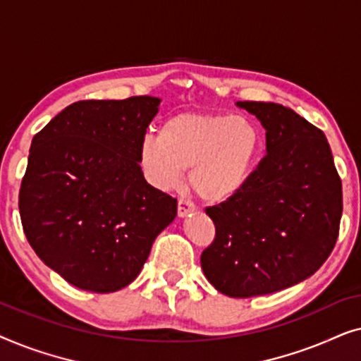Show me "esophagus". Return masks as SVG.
Returning a JSON list of instances; mask_svg holds the SVG:
<instances>
[{
  "instance_id": "1",
  "label": "esophagus",
  "mask_w": 361,
  "mask_h": 361,
  "mask_svg": "<svg viewBox=\"0 0 361 361\" xmlns=\"http://www.w3.org/2000/svg\"><path fill=\"white\" fill-rule=\"evenodd\" d=\"M195 212V207L190 204L189 200H179V204H177V215L180 216V219H184V216H187L189 214H194Z\"/></svg>"
}]
</instances>
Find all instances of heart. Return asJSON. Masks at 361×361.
<instances>
[{"instance_id": "obj_1", "label": "heart", "mask_w": 361, "mask_h": 361, "mask_svg": "<svg viewBox=\"0 0 361 361\" xmlns=\"http://www.w3.org/2000/svg\"><path fill=\"white\" fill-rule=\"evenodd\" d=\"M263 136L243 115L184 111L162 123L159 136L140 142L137 161L149 184L174 189L189 169V185L207 204L240 194L258 164Z\"/></svg>"}]
</instances>
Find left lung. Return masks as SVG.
Segmentation results:
<instances>
[{
  "label": "left lung",
  "instance_id": "left-lung-1",
  "mask_svg": "<svg viewBox=\"0 0 361 361\" xmlns=\"http://www.w3.org/2000/svg\"><path fill=\"white\" fill-rule=\"evenodd\" d=\"M266 130V156L243 190L209 207L215 240L200 256L205 278L230 298L302 283L332 253L342 219V180L327 137L278 103L236 102Z\"/></svg>",
  "mask_w": 361,
  "mask_h": 361
}]
</instances>
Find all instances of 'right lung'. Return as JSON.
<instances>
[{"label":"right lung","mask_w":361,"mask_h":361,"mask_svg":"<svg viewBox=\"0 0 361 361\" xmlns=\"http://www.w3.org/2000/svg\"><path fill=\"white\" fill-rule=\"evenodd\" d=\"M161 98L83 100L36 136L19 190L24 233L67 283L115 293L133 283L177 200L149 185L137 151Z\"/></svg>","instance_id":"add662e5"}]
</instances>
